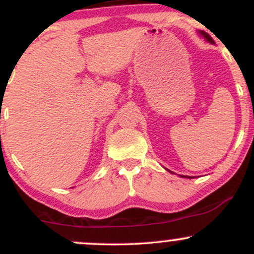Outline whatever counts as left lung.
Masks as SVG:
<instances>
[{
  "instance_id": "left-lung-1",
  "label": "left lung",
  "mask_w": 254,
  "mask_h": 254,
  "mask_svg": "<svg viewBox=\"0 0 254 254\" xmlns=\"http://www.w3.org/2000/svg\"><path fill=\"white\" fill-rule=\"evenodd\" d=\"M200 34H202V36L204 37V38H205V39L206 40H208V42H210V43H214V39H212V38L210 37V36H209V34L208 33H206V32H200ZM183 177V176H182Z\"/></svg>"
}]
</instances>
